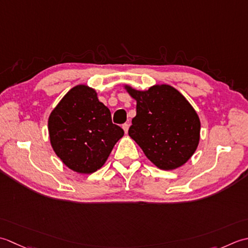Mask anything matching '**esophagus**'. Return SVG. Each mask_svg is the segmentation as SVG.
Here are the masks:
<instances>
[{"mask_svg":"<svg viewBox=\"0 0 248 248\" xmlns=\"http://www.w3.org/2000/svg\"><path fill=\"white\" fill-rule=\"evenodd\" d=\"M122 127H123V129H124V133L127 134V133H128V128H129V124L125 123V124H123Z\"/></svg>","mask_w":248,"mask_h":248,"instance_id":"esophagus-1","label":"esophagus"}]
</instances>
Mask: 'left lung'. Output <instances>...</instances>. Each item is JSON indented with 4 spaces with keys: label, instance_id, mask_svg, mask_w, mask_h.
Segmentation results:
<instances>
[{
    "label": "left lung",
    "instance_id": "1",
    "mask_svg": "<svg viewBox=\"0 0 248 248\" xmlns=\"http://www.w3.org/2000/svg\"><path fill=\"white\" fill-rule=\"evenodd\" d=\"M124 89L137 103L128 129L151 163L161 170L180 168L194 155L200 140V119L189 102L169 84L149 90Z\"/></svg>",
    "mask_w": 248,
    "mask_h": 248
}]
</instances>
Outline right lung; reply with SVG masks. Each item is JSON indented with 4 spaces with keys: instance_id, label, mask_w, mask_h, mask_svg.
I'll use <instances>...</instances> for the list:
<instances>
[{
    "instance_id": "right-lung-1",
    "label": "right lung",
    "mask_w": 248,
    "mask_h": 248,
    "mask_svg": "<svg viewBox=\"0 0 248 248\" xmlns=\"http://www.w3.org/2000/svg\"><path fill=\"white\" fill-rule=\"evenodd\" d=\"M50 143L70 170L91 174L102 168L124 130L111 121V112L87 84L70 89L48 119Z\"/></svg>"
}]
</instances>
